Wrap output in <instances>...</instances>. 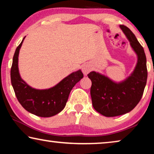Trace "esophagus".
Listing matches in <instances>:
<instances>
[{
	"label": "esophagus",
	"mask_w": 154,
	"mask_h": 154,
	"mask_svg": "<svg viewBox=\"0 0 154 154\" xmlns=\"http://www.w3.org/2000/svg\"><path fill=\"white\" fill-rule=\"evenodd\" d=\"M82 72H83V73H84V75H86L91 72V66L89 65V64L86 63V64H84V65H83V66H82Z\"/></svg>",
	"instance_id": "esophagus-1"
}]
</instances>
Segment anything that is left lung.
I'll return each instance as SVG.
<instances>
[{"label": "left lung", "mask_w": 154, "mask_h": 154, "mask_svg": "<svg viewBox=\"0 0 154 154\" xmlns=\"http://www.w3.org/2000/svg\"><path fill=\"white\" fill-rule=\"evenodd\" d=\"M120 27L137 55V63L134 72L119 84L94 71L88 75L92 82L91 95L93 106L106 117L121 116L134 109L143 97L147 79L146 59L143 46L129 28L124 25Z\"/></svg>", "instance_id": "left-lung-1"}]
</instances>
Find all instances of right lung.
Wrapping results in <instances>:
<instances>
[{"mask_svg":"<svg viewBox=\"0 0 154 154\" xmlns=\"http://www.w3.org/2000/svg\"><path fill=\"white\" fill-rule=\"evenodd\" d=\"M25 37L16 49L11 68V82L18 102L25 109L35 116L48 118L65 107L73 87L84 77L81 70L72 72L56 86L46 90H37L28 86L20 77L18 53Z\"/></svg>","mask_w":154,"mask_h":154,"instance_id":"obj_1","label":"right lung"}]
</instances>
